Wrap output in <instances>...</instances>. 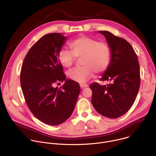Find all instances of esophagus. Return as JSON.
<instances>
[{"mask_svg": "<svg viewBox=\"0 0 156 156\" xmlns=\"http://www.w3.org/2000/svg\"><path fill=\"white\" fill-rule=\"evenodd\" d=\"M80 86L81 88H84V87H87V86H88V84H86V83H80Z\"/></svg>", "mask_w": 156, "mask_h": 156, "instance_id": "34e87169", "label": "esophagus"}]
</instances>
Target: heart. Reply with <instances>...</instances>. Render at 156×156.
<instances>
[{"label":"heart","instance_id":"1","mask_svg":"<svg viewBox=\"0 0 156 156\" xmlns=\"http://www.w3.org/2000/svg\"><path fill=\"white\" fill-rule=\"evenodd\" d=\"M72 51L62 49L58 52L60 63L66 68L72 66L76 57L82 58L81 64L83 66L70 70L69 78L78 83H84L91 78L96 72H104L108 67L110 60V49L105 42L86 36L72 40L69 43Z\"/></svg>","mask_w":156,"mask_h":156}]
</instances>
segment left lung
Wrapping results in <instances>:
<instances>
[{
	"instance_id": "1",
	"label": "left lung",
	"mask_w": 156,
	"mask_h": 156,
	"mask_svg": "<svg viewBox=\"0 0 156 156\" xmlns=\"http://www.w3.org/2000/svg\"><path fill=\"white\" fill-rule=\"evenodd\" d=\"M98 32L106 38L111 54L108 67L100 80L110 83L90 85L91 102L101 115L117 119L126 113L136 99L140 86V65L134 49L125 39L107 31Z\"/></svg>"
}]
</instances>
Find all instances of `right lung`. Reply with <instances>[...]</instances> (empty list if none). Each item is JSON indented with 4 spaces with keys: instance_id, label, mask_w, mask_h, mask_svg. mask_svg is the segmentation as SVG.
<instances>
[{
    "instance_id": "right-lung-1",
    "label": "right lung",
    "mask_w": 156,
    "mask_h": 156,
    "mask_svg": "<svg viewBox=\"0 0 156 156\" xmlns=\"http://www.w3.org/2000/svg\"><path fill=\"white\" fill-rule=\"evenodd\" d=\"M67 37L60 33L44 35L31 48L22 64L20 83L26 103L43 123L55 126L67 120L75 108L79 84L66 79L58 54ZM64 82L59 88L56 83Z\"/></svg>"
}]
</instances>
